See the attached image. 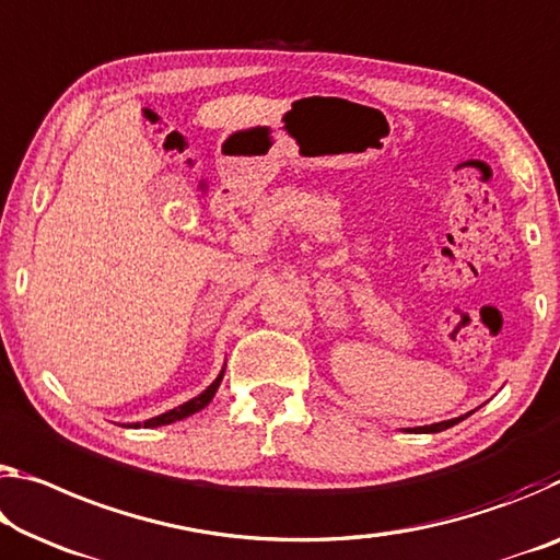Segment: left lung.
Wrapping results in <instances>:
<instances>
[{
    "mask_svg": "<svg viewBox=\"0 0 560 560\" xmlns=\"http://www.w3.org/2000/svg\"><path fill=\"white\" fill-rule=\"evenodd\" d=\"M454 423H458V419L441 421V423H431V425H421L419 431H423V433H439V431H443V429H451V425H454Z\"/></svg>",
    "mask_w": 560,
    "mask_h": 560,
    "instance_id": "left-lung-1",
    "label": "left lung"
}]
</instances>
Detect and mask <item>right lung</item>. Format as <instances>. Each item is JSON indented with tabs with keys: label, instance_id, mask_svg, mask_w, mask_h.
I'll use <instances>...</instances> for the list:
<instances>
[{
	"label": "right lung",
	"instance_id": "obj_1",
	"mask_svg": "<svg viewBox=\"0 0 560 560\" xmlns=\"http://www.w3.org/2000/svg\"><path fill=\"white\" fill-rule=\"evenodd\" d=\"M221 378H224V371H221V374L217 376L214 384H211V386L207 388V392H201L197 398H191V401L182 404L179 408H172V411H166V413H162V416H156V419H149V421H144V429H154V425H166V423L182 421V419H186V416H191V413L201 411V408L207 406V404L211 401V398H214L217 388H219V384H221ZM137 425H139V423H137Z\"/></svg>",
	"mask_w": 560,
	"mask_h": 560
}]
</instances>
